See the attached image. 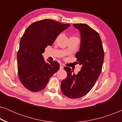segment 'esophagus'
Listing matches in <instances>:
<instances>
[{
  "label": "esophagus",
  "mask_w": 122,
  "mask_h": 122,
  "mask_svg": "<svg viewBox=\"0 0 122 122\" xmlns=\"http://www.w3.org/2000/svg\"><path fill=\"white\" fill-rule=\"evenodd\" d=\"M63 68H64V66L62 65H60V69H63Z\"/></svg>",
  "instance_id": "esophagus-1"
}]
</instances>
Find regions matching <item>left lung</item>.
Listing matches in <instances>:
<instances>
[{
    "mask_svg": "<svg viewBox=\"0 0 122 122\" xmlns=\"http://www.w3.org/2000/svg\"><path fill=\"white\" fill-rule=\"evenodd\" d=\"M73 25L81 32V46L76 57L81 70L75 74L69 67H64L67 76L61 81V90L67 97L76 99L84 96L94 86L102 71L104 54L98 32L86 24Z\"/></svg>",
    "mask_w": 122,
    "mask_h": 122,
    "instance_id": "8db88e82",
    "label": "left lung"
}]
</instances>
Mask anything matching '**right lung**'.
Listing matches in <instances>:
<instances>
[{
    "mask_svg": "<svg viewBox=\"0 0 122 122\" xmlns=\"http://www.w3.org/2000/svg\"><path fill=\"white\" fill-rule=\"evenodd\" d=\"M69 26L46 19L35 21L26 28L17 54L18 76L26 89L35 92L44 89L51 76L59 70V63L48 60L46 63L42 53Z\"/></svg>",
    "mask_w": 122,
    "mask_h": 122,
    "instance_id": "right-lung-1",
    "label": "right lung"
}]
</instances>
